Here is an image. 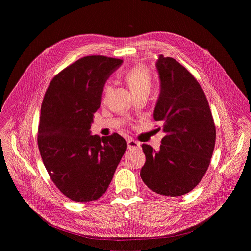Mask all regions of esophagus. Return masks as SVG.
Wrapping results in <instances>:
<instances>
[{
    "label": "esophagus",
    "instance_id": "esophagus-1",
    "mask_svg": "<svg viewBox=\"0 0 251 251\" xmlns=\"http://www.w3.org/2000/svg\"><path fill=\"white\" fill-rule=\"evenodd\" d=\"M127 144H128V148L129 149H135V148H139L140 147V143L135 141V140H133V139H128Z\"/></svg>",
    "mask_w": 251,
    "mask_h": 251
}]
</instances>
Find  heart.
<instances>
[{
  "mask_svg": "<svg viewBox=\"0 0 251 251\" xmlns=\"http://www.w3.org/2000/svg\"><path fill=\"white\" fill-rule=\"evenodd\" d=\"M124 79L128 84L132 94L150 91L152 87V76L150 71L144 65H136L128 69L124 74ZM109 83H105L103 86V96L108 93Z\"/></svg>",
  "mask_w": 251,
  "mask_h": 251,
  "instance_id": "heart-1",
  "label": "heart"
}]
</instances>
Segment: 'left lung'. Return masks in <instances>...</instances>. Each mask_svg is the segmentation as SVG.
Instances as JSON below:
<instances>
[{
    "label": "left lung",
    "mask_w": 251,
    "mask_h": 251,
    "mask_svg": "<svg viewBox=\"0 0 251 251\" xmlns=\"http://www.w3.org/2000/svg\"><path fill=\"white\" fill-rule=\"evenodd\" d=\"M161 91L154 119L166 136L159 151L143 144L146 162L140 176L153 192L178 197L201 181L216 144V126L205 94L190 71L161 54L156 62Z\"/></svg>",
    "instance_id": "obj_1"
}]
</instances>
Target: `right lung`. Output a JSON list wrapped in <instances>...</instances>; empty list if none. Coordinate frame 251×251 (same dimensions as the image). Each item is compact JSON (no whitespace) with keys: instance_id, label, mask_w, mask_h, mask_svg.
<instances>
[{"instance_id":"right-lung-1","label":"right lung","mask_w":251,"mask_h":251,"mask_svg":"<svg viewBox=\"0 0 251 251\" xmlns=\"http://www.w3.org/2000/svg\"><path fill=\"white\" fill-rule=\"evenodd\" d=\"M122 59L84 56L68 65L50 83L38 131L44 165L56 188L76 202L103 196L127 149L119 134H90L101 105L103 86Z\"/></svg>"}]
</instances>
